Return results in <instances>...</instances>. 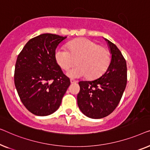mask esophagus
<instances>
[{
  "mask_svg": "<svg viewBox=\"0 0 150 150\" xmlns=\"http://www.w3.org/2000/svg\"><path fill=\"white\" fill-rule=\"evenodd\" d=\"M71 83H77V81H75V80H74V79H71Z\"/></svg>",
  "mask_w": 150,
  "mask_h": 150,
  "instance_id": "34e87169",
  "label": "esophagus"
}]
</instances>
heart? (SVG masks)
<instances>
[{
    "instance_id": "1",
    "label": "heart",
    "mask_w": 150,
    "mask_h": 150,
    "mask_svg": "<svg viewBox=\"0 0 150 150\" xmlns=\"http://www.w3.org/2000/svg\"><path fill=\"white\" fill-rule=\"evenodd\" d=\"M57 64L64 71L69 70L77 60V66L68 71L71 78L85 77L90 79L100 76L110 62V55L106 48L100 47L92 40L81 38L69 43L68 50L60 47L55 52Z\"/></svg>"
}]
</instances>
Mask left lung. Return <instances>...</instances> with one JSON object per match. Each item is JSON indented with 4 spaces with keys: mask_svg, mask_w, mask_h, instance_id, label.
I'll return each instance as SVG.
<instances>
[{
    "mask_svg": "<svg viewBox=\"0 0 150 150\" xmlns=\"http://www.w3.org/2000/svg\"><path fill=\"white\" fill-rule=\"evenodd\" d=\"M105 39L111 54L106 72L93 81L79 82L78 107L84 115L93 119L105 117L114 111L127 83L126 60L115 44Z\"/></svg>",
    "mask_w": 150,
    "mask_h": 150,
    "instance_id": "8db88e82",
    "label": "left lung"
}]
</instances>
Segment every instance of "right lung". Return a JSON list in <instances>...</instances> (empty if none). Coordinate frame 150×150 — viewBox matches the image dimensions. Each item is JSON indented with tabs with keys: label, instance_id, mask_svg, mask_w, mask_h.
I'll return each instance as SVG.
<instances>
[{
	"label": "right lung",
	"instance_id": "1",
	"mask_svg": "<svg viewBox=\"0 0 150 150\" xmlns=\"http://www.w3.org/2000/svg\"><path fill=\"white\" fill-rule=\"evenodd\" d=\"M66 38L42 34L29 40L17 58L15 86L23 105L36 115L54 113L71 84L55 59L56 47Z\"/></svg>",
	"mask_w": 150,
	"mask_h": 150
}]
</instances>
